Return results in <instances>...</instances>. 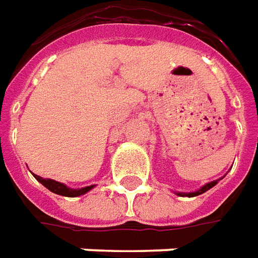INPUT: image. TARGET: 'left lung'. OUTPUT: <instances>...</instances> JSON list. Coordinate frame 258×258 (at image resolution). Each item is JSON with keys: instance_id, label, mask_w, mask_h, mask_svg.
<instances>
[{"instance_id": "left-lung-1", "label": "left lung", "mask_w": 258, "mask_h": 258, "mask_svg": "<svg viewBox=\"0 0 258 258\" xmlns=\"http://www.w3.org/2000/svg\"><path fill=\"white\" fill-rule=\"evenodd\" d=\"M216 183H217V180H213V182H210V183H206L203 188H201L199 190H196V192H189V194H180V192H178V195L189 196V198H192V196H198V195H201V194H205V192H206V190H209L210 188H213Z\"/></svg>"}]
</instances>
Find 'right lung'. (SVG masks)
I'll use <instances>...</instances> for the list:
<instances>
[{
    "label": "right lung",
    "instance_id": "obj_1",
    "mask_svg": "<svg viewBox=\"0 0 258 258\" xmlns=\"http://www.w3.org/2000/svg\"><path fill=\"white\" fill-rule=\"evenodd\" d=\"M35 178H36V180H39L45 188H48L50 192H53V194H57V195H62V196H69V198H75V196L83 195V194L89 192V190L93 188V186H86V188H82V189H70L68 188L66 185L60 183V182H56V180L53 179H43V178L39 176V175H35Z\"/></svg>",
    "mask_w": 258,
    "mask_h": 258
}]
</instances>
